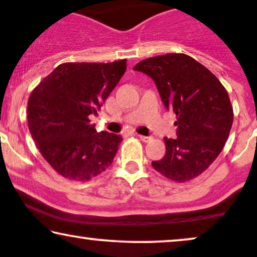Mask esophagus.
<instances>
[{
  "label": "esophagus",
  "mask_w": 257,
  "mask_h": 257,
  "mask_svg": "<svg viewBox=\"0 0 257 257\" xmlns=\"http://www.w3.org/2000/svg\"><path fill=\"white\" fill-rule=\"evenodd\" d=\"M138 137L141 138V141H143L144 143H149V142L153 141V137H147V136H141V135H139Z\"/></svg>",
  "instance_id": "1"
}]
</instances>
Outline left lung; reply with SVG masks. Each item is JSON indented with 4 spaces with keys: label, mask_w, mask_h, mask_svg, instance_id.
Returning <instances> with one entry per match:
<instances>
[{
    "label": "left lung",
    "mask_w": 257,
    "mask_h": 257,
    "mask_svg": "<svg viewBox=\"0 0 257 257\" xmlns=\"http://www.w3.org/2000/svg\"><path fill=\"white\" fill-rule=\"evenodd\" d=\"M134 70L153 78L164 106L176 114L177 138H164L166 155L151 162L153 167L175 182L199 176L229 138L233 109L226 89L207 68L183 53L147 58Z\"/></svg>",
    "instance_id": "1"
}]
</instances>
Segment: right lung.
Returning a JSON list of instances; mask_svg holds the SVG:
<instances>
[{
    "instance_id": "right-lung-1",
    "label": "right lung",
    "mask_w": 257,
    "mask_h": 257,
    "mask_svg": "<svg viewBox=\"0 0 257 257\" xmlns=\"http://www.w3.org/2000/svg\"><path fill=\"white\" fill-rule=\"evenodd\" d=\"M126 71V59L112 63H64L34 88L27 121L41 156L59 175L85 182L112 164L121 136L97 134L96 114Z\"/></svg>"
}]
</instances>
